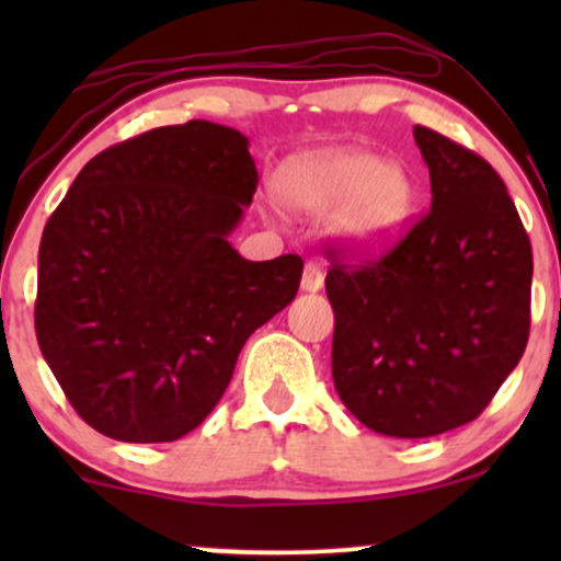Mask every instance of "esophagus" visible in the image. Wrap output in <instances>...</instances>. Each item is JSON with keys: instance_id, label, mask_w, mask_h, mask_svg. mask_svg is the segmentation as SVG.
I'll use <instances>...</instances> for the list:
<instances>
[{"instance_id": "34e87169", "label": "esophagus", "mask_w": 561, "mask_h": 561, "mask_svg": "<svg viewBox=\"0 0 561 561\" xmlns=\"http://www.w3.org/2000/svg\"><path fill=\"white\" fill-rule=\"evenodd\" d=\"M300 287L306 289V293H319V289L324 287V272H321V266L317 261L306 263V268H302Z\"/></svg>"}]
</instances>
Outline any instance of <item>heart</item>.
Listing matches in <instances>:
<instances>
[{"label": "heart", "instance_id": "1", "mask_svg": "<svg viewBox=\"0 0 561 561\" xmlns=\"http://www.w3.org/2000/svg\"><path fill=\"white\" fill-rule=\"evenodd\" d=\"M287 208L306 216L337 214L334 234L351 250L388 248L414 216L416 184L401 165L364 150H332L293 160L276 179Z\"/></svg>", "mask_w": 561, "mask_h": 561}]
</instances>
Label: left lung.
Listing matches in <instances>:
<instances>
[{"mask_svg":"<svg viewBox=\"0 0 561 561\" xmlns=\"http://www.w3.org/2000/svg\"><path fill=\"white\" fill-rule=\"evenodd\" d=\"M433 203L382 259L332 253V377L358 422L433 437L478 420L523 358L533 248L493 165L414 126Z\"/></svg>","mask_w":561,"mask_h":561,"instance_id":"1","label":"left lung"}]
</instances>
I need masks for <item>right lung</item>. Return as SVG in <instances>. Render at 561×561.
<instances>
[{
  "label": "right lung",
  "instance_id": "right-lung-1",
  "mask_svg": "<svg viewBox=\"0 0 561 561\" xmlns=\"http://www.w3.org/2000/svg\"><path fill=\"white\" fill-rule=\"evenodd\" d=\"M237 128L190 121L83 165L38 244L36 337L96 433L169 443L221 401L242 345L293 302L300 255L231 248L259 171Z\"/></svg>",
  "mask_w": 561,
  "mask_h": 561
}]
</instances>
